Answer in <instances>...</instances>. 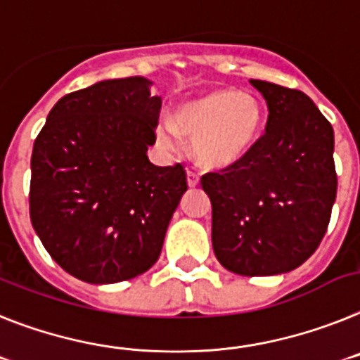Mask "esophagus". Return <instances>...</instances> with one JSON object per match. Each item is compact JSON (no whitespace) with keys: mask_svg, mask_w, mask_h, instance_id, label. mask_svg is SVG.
<instances>
[{"mask_svg":"<svg viewBox=\"0 0 360 360\" xmlns=\"http://www.w3.org/2000/svg\"><path fill=\"white\" fill-rule=\"evenodd\" d=\"M186 183H188L190 188H195L199 184V176L195 174V172L192 170H186Z\"/></svg>","mask_w":360,"mask_h":360,"instance_id":"1","label":"esophagus"}]
</instances>
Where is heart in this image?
<instances>
[{"instance_id":"b5f03b06","label":"heart","mask_w":360,"mask_h":360,"mask_svg":"<svg viewBox=\"0 0 360 360\" xmlns=\"http://www.w3.org/2000/svg\"><path fill=\"white\" fill-rule=\"evenodd\" d=\"M261 128L262 106L257 98L217 89L181 103L174 123H158L155 139L161 148L177 152L183 146V137H186L192 141V154L199 165L223 170L250 154Z\"/></svg>"}]
</instances>
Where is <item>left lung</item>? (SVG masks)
<instances>
[{"instance_id": "8db88e82", "label": "left lung", "mask_w": 360, "mask_h": 360, "mask_svg": "<svg viewBox=\"0 0 360 360\" xmlns=\"http://www.w3.org/2000/svg\"><path fill=\"white\" fill-rule=\"evenodd\" d=\"M268 106L266 132L243 161L202 176L212 246L246 277L295 270L317 250L337 195L333 128L304 92L250 79Z\"/></svg>"}]
</instances>
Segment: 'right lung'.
<instances>
[{
	"mask_svg": "<svg viewBox=\"0 0 360 360\" xmlns=\"http://www.w3.org/2000/svg\"><path fill=\"white\" fill-rule=\"evenodd\" d=\"M146 77L63 96L36 137L30 221L50 257L77 279L112 284L154 266L186 192L181 165L155 167L161 98Z\"/></svg>",
	"mask_w": 360,
	"mask_h": 360,
	"instance_id": "add662e5",
	"label": "right lung"
}]
</instances>
